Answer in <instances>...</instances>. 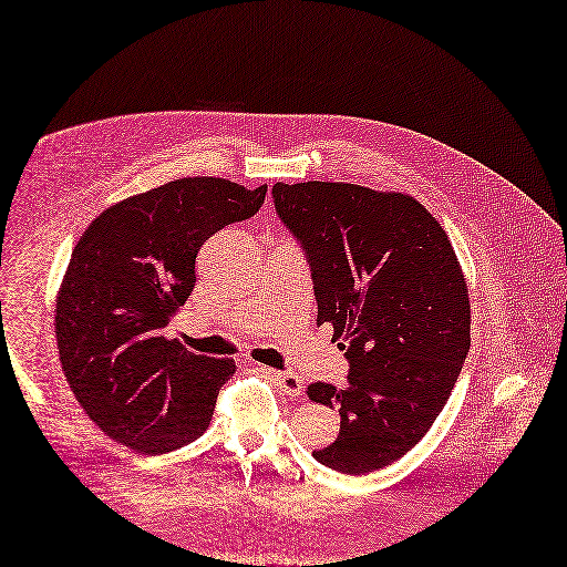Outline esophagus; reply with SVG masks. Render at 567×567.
Here are the masks:
<instances>
[{
	"mask_svg": "<svg viewBox=\"0 0 567 567\" xmlns=\"http://www.w3.org/2000/svg\"><path fill=\"white\" fill-rule=\"evenodd\" d=\"M272 379L277 381L279 390L284 394H288V396H298L302 392V388H305L300 375L292 373V371H272Z\"/></svg>",
	"mask_w": 567,
	"mask_h": 567,
	"instance_id": "34e87169",
	"label": "esophagus"
}]
</instances>
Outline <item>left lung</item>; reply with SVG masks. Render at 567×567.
Wrapping results in <instances>:
<instances>
[{
	"mask_svg": "<svg viewBox=\"0 0 567 567\" xmlns=\"http://www.w3.org/2000/svg\"><path fill=\"white\" fill-rule=\"evenodd\" d=\"M311 265L318 326L332 322L348 385L307 394L341 415L328 468L364 475L401 460L443 411L471 348V300L443 226L409 194L346 182L272 186Z\"/></svg>",
	"mask_w": 567,
	"mask_h": 567,
	"instance_id": "8db88e82",
	"label": "left lung"
}]
</instances>
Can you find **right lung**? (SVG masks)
<instances>
[{
	"instance_id": "1",
	"label": "right lung",
	"mask_w": 567,
	"mask_h": 567,
	"mask_svg": "<svg viewBox=\"0 0 567 567\" xmlns=\"http://www.w3.org/2000/svg\"><path fill=\"white\" fill-rule=\"evenodd\" d=\"M224 177H182L103 209L71 254L55 334L66 381L105 436L166 454L203 436L233 360L166 339L196 286V256L214 233L260 209Z\"/></svg>"
}]
</instances>
